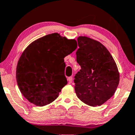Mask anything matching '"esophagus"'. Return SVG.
<instances>
[{
	"label": "esophagus",
	"mask_w": 135,
	"mask_h": 135,
	"mask_svg": "<svg viewBox=\"0 0 135 135\" xmlns=\"http://www.w3.org/2000/svg\"><path fill=\"white\" fill-rule=\"evenodd\" d=\"M72 81H73V77L72 76H70V77H68V83H71L72 82Z\"/></svg>",
	"instance_id": "34e87169"
}]
</instances>
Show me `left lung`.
Returning <instances> with one entry per match:
<instances>
[{"label":"left lung","mask_w":135,"mask_h":135,"mask_svg":"<svg viewBox=\"0 0 135 135\" xmlns=\"http://www.w3.org/2000/svg\"><path fill=\"white\" fill-rule=\"evenodd\" d=\"M77 41L76 61L81 69L75 76V92L87 105H102L114 94L119 85L116 64L98 41L86 37H79Z\"/></svg>","instance_id":"1"}]
</instances>
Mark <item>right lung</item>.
Instances as JSON below:
<instances>
[{
  "mask_svg": "<svg viewBox=\"0 0 135 135\" xmlns=\"http://www.w3.org/2000/svg\"><path fill=\"white\" fill-rule=\"evenodd\" d=\"M76 48V40L57 33L45 35L29 45L16 68L17 83L24 97L38 106L54 101L67 84L64 58Z\"/></svg>",
  "mask_w": 135,
  "mask_h": 135,
  "instance_id": "add662e5",
  "label": "right lung"
}]
</instances>
